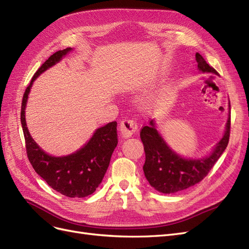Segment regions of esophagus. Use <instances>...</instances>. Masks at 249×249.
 <instances>
[{
    "label": "esophagus",
    "instance_id": "esophagus-1",
    "mask_svg": "<svg viewBox=\"0 0 249 249\" xmlns=\"http://www.w3.org/2000/svg\"><path fill=\"white\" fill-rule=\"evenodd\" d=\"M137 131V124L133 120H124L120 124L119 132L124 138H130Z\"/></svg>",
    "mask_w": 249,
    "mask_h": 249
}]
</instances>
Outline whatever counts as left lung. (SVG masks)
Segmentation results:
<instances>
[{"label": "left lung", "instance_id": "obj_1", "mask_svg": "<svg viewBox=\"0 0 249 249\" xmlns=\"http://www.w3.org/2000/svg\"><path fill=\"white\" fill-rule=\"evenodd\" d=\"M195 58L199 72L218 74L198 53H196ZM230 109L231 103L229 100V117L222 138L216 143L209 155L198 159L185 158L175 152L158 131L155 119L150 120L148 125L143 126L140 133L145 152L143 171L149 185L157 191L169 194L183 191L199 183L228 146L231 127Z\"/></svg>", "mask_w": 249, "mask_h": 249}]
</instances>
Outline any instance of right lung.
Wrapping results in <instances>:
<instances>
[{
    "label": "right lung",
    "mask_w": 249,
    "mask_h": 249,
    "mask_svg": "<svg viewBox=\"0 0 249 249\" xmlns=\"http://www.w3.org/2000/svg\"><path fill=\"white\" fill-rule=\"evenodd\" d=\"M73 51L67 48L53 54L34 74L24 93L20 123L26 140L27 155L36 173L50 187L67 197H86L100 186L117 145V123L97 127L90 139L76 152L66 156H52L37 144L26 123V107L34 81L41 73L59 63Z\"/></svg>",
    "instance_id": "1"
}]
</instances>
